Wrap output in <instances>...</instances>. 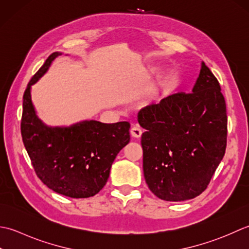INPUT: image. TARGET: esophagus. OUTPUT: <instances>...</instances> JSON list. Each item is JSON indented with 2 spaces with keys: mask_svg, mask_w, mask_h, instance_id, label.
<instances>
[{
  "mask_svg": "<svg viewBox=\"0 0 249 249\" xmlns=\"http://www.w3.org/2000/svg\"><path fill=\"white\" fill-rule=\"evenodd\" d=\"M130 133H131L132 136H133V138L139 139V138H141V136H142V133H143V132H142L140 126L134 125V126H132V128H131Z\"/></svg>",
  "mask_w": 249,
  "mask_h": 249,
  "instance_id": "obj_1",
  "label": "esophagus"
}]
</instances>
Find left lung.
Instances as JSON below:
<instances>
[{
	"label": "left lung",
	"instance_id": "left-lung-1",
	"mask_svg": "<svg viewBox=\"0 0 249 249\" xmlns=\"http://www.w3.org/2000/svg\"><path fill=\"white\" fill-rule=\"evenodd\" d=\"M143 170L161 200L179 202L204 191L226 153L227 108L217 78L201 64L192 92H178L138 115Z\"/></svg>",
	"mask_w": 249,
	"mask_h": 249
}]
</instances>
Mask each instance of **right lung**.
<instances>
[{
    "mask_svg": "<svg viewBox=\"0 0 249 249\" xmlns=\"http://www.w3.org/2000/svg\"><path fill=\"white\" fill-rule=\"evenodd\" d=\"M61 53L48 57L23 94L21 135L35 173L48 188L74 199L93 196L109 177L110 166L130 142V124L85 120L70 126H48L31 100V86Z\"/></svg>",
    "mask_w": 249,
    "mask_h": 249,
    "instance_id": "right-lung-1",
    "label": "right lung"
}]
</instances>
